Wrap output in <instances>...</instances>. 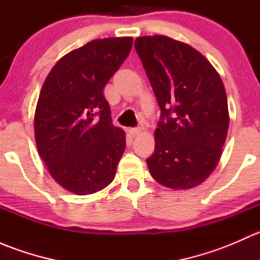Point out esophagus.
Listing matches in <instances>:
<instances>
[{
	"mask_svg": "<svg viewBox=\"0 0 260 260\" xmlns=\"http://www.w3.org/2000/svg\"><path fill=\"white\" fill-rule=\"evenodd\" d=\"M128 132L131 133V135L132 136H137V135H140L141 132H142V129H141V128H129V131H128Z\"/></svg>",
	"mask_w": 260,
	"mask_h": 260,
	"instance_id": "34e87169",
	"label": "esophagus"
}]
</instances>
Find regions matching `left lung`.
<instances>
[{
	"label": "left lung",
	"mask_w": 260,
	"mask_h": 260,
	"mask_svg": "<svg viewBox=\"0 0 260 260\" xmlns=\"http://www.w3.org/2000/svg\"><path fill=\"white\" fill-rule=\"evenodd\" d=\"M135 48L161 109L149 172L166 187H195L215 170L226 140L221 78L198 50L167 36L137 38Z\"/></svg>",
	"instance_id": "obj_1"
}]
</instances>
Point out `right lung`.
<instances>
[{"instance_id":"right-lung-1","label":"right lung","mask_w":260,"mask_h":260,"mask_svg":"<svg viewBox=\"0 0 260 260\" xmlns=\"http://www.w3.org/2000/svg\"><path fill=\"white\" fill-rule=\"evenodd\" d=\"M132 44V38L96 39L73 50L41 88L34 120L36 147L51 176L70 192L90 195L114 180L125 135L112 124L103 90Z\"/></svg>"}]
</instances>
